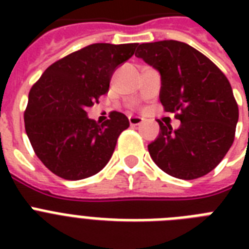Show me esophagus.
Segmentation results:
<instances>
[{"label": "esophagus", "mask_w": 249, "mask_h": 249, "mask_svg": "<svg viewBox=\"0 0 249 249\" xmlns=\"http://www.w3.org/2000/svg\"><path fill=\"white\" fill-rule=\"evenodd\" d=\"M129 124L132 125V126H136V125L142 124V119H141V117L130 116V117H129Z\"/></svg>", "instance_id": "obj_1"}]
</instances>
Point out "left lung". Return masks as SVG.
Returning a JSON list of instances; mask_svg holds the SVG:
<instances>
[{
    "mask_svg": "<svg viewBox=\"0 0 249 249\" xmlns=\"http://www.w3.org/2000/svg\"><path fill=\"white\" fill-rule=\"evenodd\" d=\"M137 58L161 76L160 102L179 128L160 125L148 144L152 160L172 177L195 179L216 168L231 147L239 109L224 72L193 46L174 40L141 44Z\"/></svg>",
    "mask_w": 249,
    "mask_h": 249,
    "instance_id": "obj_1",
    "label": "left lung"
}]
</instances>
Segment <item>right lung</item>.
I'll use <instances>...</instances> for the list:
<instances>
[{
  "label": "right lung",
  "instance_id": "right-lung-1",
  "mask_svg": "<svg viewBox=\"0 0 249 249\" xmlns=\"http://www.w3.org/2000/svg\"><path fill=\"white\" fill-rule=\"evenodd\" d=\"M137 44H93L56 60L29 90L25 132L33 151L58 177L77 181L98 173L108 163L128 117L113 111L98 124L86 108L108 91L121 63Z\"/></svg>",
  "mask_w": 249,
  "mask_h": 249
}]
</instances>
